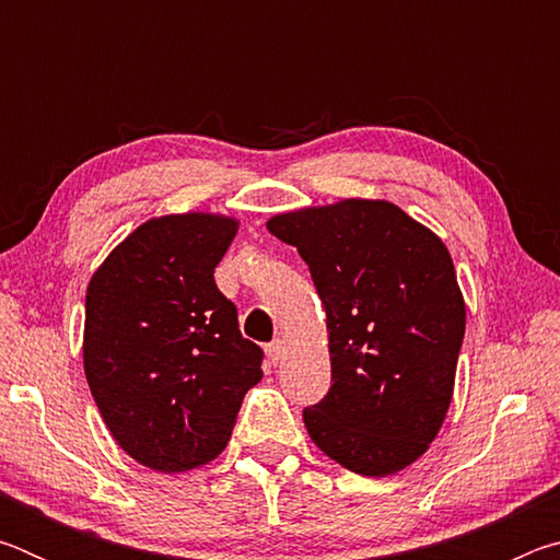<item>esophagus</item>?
Instances as JSON below:
<instances>
[{
	"mask_svg": "<svg viewBox=\"0 0 560 560\" xmlns=\"http://www.w3.org/2000/svg\"><path fill=\"white\" fill-rule=\"evenodd\" d=\"M283 340L281 338H277V340H271V343L267 346V355H269V360L271 363H279V360L283 358Z\"/></svg>",
	"mask_w": 560,
	"mask_h": 560,
	"instance_id": "esophagus-1",
	"label": "esophagus"
}]
</instances>
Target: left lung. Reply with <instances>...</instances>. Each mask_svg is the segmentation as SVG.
I'll return each instance as SVG.
<instances>
[{
  "instance_id": "8db88e82",
  "label": "left lung",
  "mask_w": 560,
  "mask_h": 560,
  "mask_svg": "<svg viewBox=\"0 0 560 560\" xmlns=\"http://www.w3.org/2000/svg\"><path fill=\"white\" fill-rule=\"evenodd\" d=\"M326 308L330 390L303 410L316 447L363 477L428 452L447 417L464 338V296L447 246L385 200L273 214Z\"/></svg>"
}]
</instances>
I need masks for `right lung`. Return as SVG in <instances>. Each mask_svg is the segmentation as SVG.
<instances>
[{
	"mask_svg": "<svg viewBox=\"0 0 560 560\" xmlns=\"http://www.w3.org/2000/svg\"><path fill=\"white\" fill-rule=\"evenodd\" d=\"M234 217H153L93 271L83 371L103 422L132 459L163 474L212 462L234 430L261 348L242 338L214 267Z\"/></svg>",
	"mask_w": 560,
	"mask_h": 560,
	"instance_id": "right-lung-1",
	"label": "right lung"
}]
</instances>
